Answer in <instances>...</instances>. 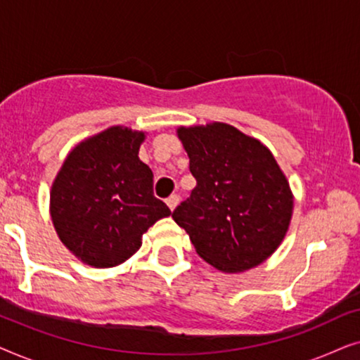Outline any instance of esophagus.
<instances>
[{"label":"esophagus","instance_id":"obj_1","mask_svg":"<svg viewBox=\"0 0 360 360\" xmlns=\"http://www.w3.org/2000/svg\"><path fill=\"white\" fill-rule=\"evenodd\" d=\"M165 203H167V206H169V208L174 211L175 210V206L180 203V196L179 195H170L169 198L165 200Z\"/></svg>","mask_w":360,"mask_h":360}]
</instances>
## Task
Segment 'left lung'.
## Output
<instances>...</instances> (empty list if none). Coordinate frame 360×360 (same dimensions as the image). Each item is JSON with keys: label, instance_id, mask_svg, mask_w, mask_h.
<instances>
[{"label": "left lung", "instance_id": "8db88e82", "mask_svg": "<svg viewBox=\"0 0 360 360\" xmlns=\"http://www.w3.org/2000/svg\"><path fill=\"white\" fill-rule=\"evenodd\" d=\"M176 132L196 186L172 218L218 270L244 272L264 262L285 238L293 210L272 152L224 122Z\"/></svg>", "mask_w": 360, "mask_h": 360}]
</instances>
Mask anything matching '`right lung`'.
Segmentation results:
<instances>
[{"instance_id": "right-lung-1", "label": "right lung", "mask_w": 360, "mask_h": 360, "mask_svg": "<svg viewBox=\"0 0 360 360\" xmlns=\"http://www.w3.org/2000/svg\"><path fill=\"white\" fill-rule=\"evenodd\" d=\"M144 132L112 126L83 141L52 185L51 214L58 238L93 267L122 264L139 250L142 234L170 214L154 196V175L139 159Z\"/></svg>"}]
</instances>
